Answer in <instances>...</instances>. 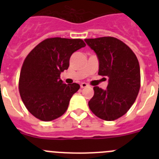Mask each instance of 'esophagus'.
Instances as JSON below:
<instances>
[{
  "label": "esophagus",
  "mask_w": 159,
  "mask_h": 159,
  "mask_svg": "<svg viewBox=\"0 0 159 159\" xmlns=\"http://www.w3.org/2000/svg\"><path fill=\"white\" fill-rule=\"evenodd\" d=\"M88 85L86 84V83H82V84H80V88H87V87H88Z\"/></svg>",
  "instance_id": "obj_1"
}]
</instances>
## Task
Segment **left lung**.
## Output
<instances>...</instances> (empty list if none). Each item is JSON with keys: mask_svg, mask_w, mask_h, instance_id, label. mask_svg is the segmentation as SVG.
Masks as SVG:
<instances>
[{"mask_svg": "<svg viewBox=\"0 0 159 159\" xmlns=\"http://www.w3.org/2000/svg\"><path fill=\"white\" fill-rule=\"evenodd\" d=\"M99 60V74L108 77L107 89L94 87L88 102L99 119L113 121L127 113L135 101L140 88L139 60L131 49L115 37L85 39Z\"/></svg>", "mask_w": 159, "mask_h": 159, "instance_id": "8db88e82", "label": "left lung"}]
</instances>
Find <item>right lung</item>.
<instances>
[{
  "label": "right lung",
  "mask_w": 159,
  "mask_h": 159,
  "mask_svg": "<svg viewBox=\"0 0 159 159\" xmlns=\"http://www.w3.org/2000/svg\"><path fill=\"white\" fill-rule=\"evenodd\" d=\"M85 46L81 39L48 38L28 55L20 74L19 92L32 116L48 122L65 113L80 85L64 84L60 73L68 68L73 52Z\"/></svg>",
  "instance_id": "obj_1"
}]
</instances>
